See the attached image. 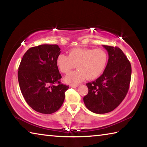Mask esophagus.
<instances>
[{
	"instance_id": "obj_1",
	"label": "esophagus",
	"mask_w": 147,
	"mask_h": 147,
	"mask_svg": "<svg viewBox=\"0 0 147 147\" xmlns=\"http://www.w3.org/2000/svg\"><path fill=\"white\" fill-rule=\"evenodd\" d=\"M78 84H71V85H70L71 88H77V87H78Z\"/></svg>"
}]
</instances>
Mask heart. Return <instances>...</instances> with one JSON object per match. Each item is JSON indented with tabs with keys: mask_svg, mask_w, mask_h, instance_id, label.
<instances>
[{
	"mask_svg": "<svg viewBox=\"0 0 147 147\" xmlns=\"http://www.w3.org/2000/svg\"><path fill=\"white\" fill-rule=\"evenodd\" d=\"M108 61V53L101 49H81L71 50L68 56L59 54L56 59V64L61 73L67 74L65 81L69 84H78L86 77L93 80L100 76L103 73Z\"/></svg>",
	"mask_w": 147,
	"mask_h": 147,
	"instance_id": "heart-1",
	"label": "heart"
}]
</instances>
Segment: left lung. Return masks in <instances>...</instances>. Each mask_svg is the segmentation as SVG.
Returning <instances> with one entry per match:
<instances>
[{
	"instance_id": "1",
	"label": "left lung",
	"mask_w": 147,
	"mask_h": 147,
	"mask_svg": "<svg viewBox=\"0 0 147 147\" xmlns=\"http://www.w3.org/2000/svg\"><path fill=\"white\" fill-rule=\"evenodd\" d=\"M108 53L103 74L96 80L86 84L88 93L84 102L94 113L113 111L125 98L130 86L131 67L130 61L118 47L102 45Z\"/></svg>"
}]
</instances>
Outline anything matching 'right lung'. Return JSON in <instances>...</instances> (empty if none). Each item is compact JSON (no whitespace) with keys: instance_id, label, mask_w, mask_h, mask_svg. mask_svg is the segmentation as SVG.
I'll return each mask as SVG.
<instances>
[{"instance_id":"right-lung-1","label":"right lung","mask_w":147,"mask_h":147,"mask_svg":"<svg viewBox=\"0 0 147 147\" xmlns=\"http://www.w3.org/2000/svg\"><path fill=\"white\" fill-rule=\"evenodd\" d=\"M57 45H41L29 49L19 67L18 81L27 104L38 112L51 114L60 108L69 86L61 84L56 59Z\"/></svg>"}]
</instances>
